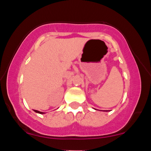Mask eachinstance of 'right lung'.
I'll list each match as a JSON object with an SVG mask.
<instances>
[{
    "mask_svg": "<svg viewBox=\"0 0 151 151\" xmlns=\"http://www.w3.org/2000/svg\"><path fill=\"white\" fill-rule=\"evenodd\" d=\"M35 112H36V113H38V114H45L43 113V112H41V111H37V110H34Z\"/></svg>",
    "mask_w": 151,
    "mask_h": 151,
    "instance_id": "1",
    "label": "right lung"
}]
</instances>
